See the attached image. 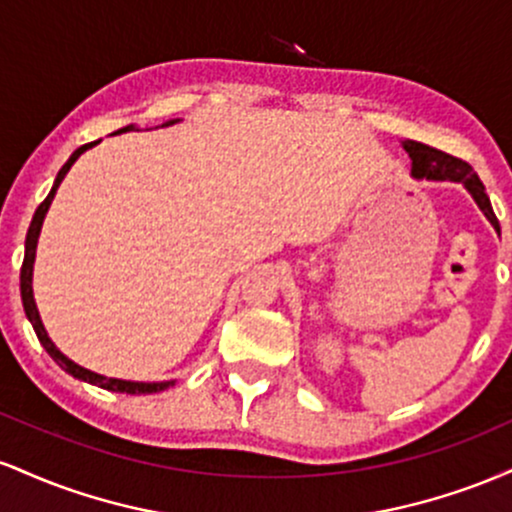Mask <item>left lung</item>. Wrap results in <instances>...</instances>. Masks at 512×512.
Returning <instances> with one entry per match:
<instances>
[{
    "instance_id": "1",
    "label": "left lung",
    "mask_w": 512,
    "mask_h": 512,
    "mask_svg": "<svg viewBox=\"0 0 512 512\" xmlns=\"http://www.w3.org/2000/svg\"><path fill=\"white\" fill-rule=\"evenodd\" d=\"M404 149L409 151L411 156V173L416 178H428V180H452L462 182L472 197L477 199L479 209L484 211L486 219L493 223V228H498V219L493 214L491 199L486 195L484 182L479 180V175L474 173V168L469 163H464L462 158H455L445 151L433 149V146H426L421 142H404Z\"/></svg>"
}]
</instances>
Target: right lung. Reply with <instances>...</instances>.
I'll list each match as a JSON object with an SVG mask.
<instances>
[{
    "instance_id": "add662e5",
    "label": "right lung",
    "mask_w": 512,
    "mask_h": 512,
    "mask_svg": "<svg viewBox=\"0 0 512 512\" xmlns=\"http://www.w3.org/2000/svg\"><path fill=\"white\" fill-rule=\"evenodd\" d=\"M173 122H178V120H170L168 125H173ZM129 129H134V127H132V125H129V127H122V129H117V132H129ZM93 144H96V142L79 146V149H76L74 154L69 156V161L64 163L60 173H57L55 185H52L50 195L45 197L43 202H40V207H38V209H35L33 221H31V226H28V236H26V255H23V264H21V301H23V310H26L28 320H31V325H33L35 334H38L40 344L45 346V351H48V354H50L52 358H55V361L60 363V366H62L64 370H67L69 375H74V378H79V380H86V383H91V385L103 387V390L127 392V395H151V392H161V390H166V387H168V385H173V383H129V380L103 378V375L91 373V370H86V368L76 366L74 361H69V358L64 356L62 351H57V346L50 342L48 332H45L43 322H40L38 308H35V301H33V286H31V279H33V260H35V245H38V236H40V226H43V219H45V214H48V209H50V204H52V197H55L57 187H60V182L64 180V175H67V170L72 168V163L76 161V158H79L81 154H84L86 149H91Z\"/></svg>"
}]
</instances>
